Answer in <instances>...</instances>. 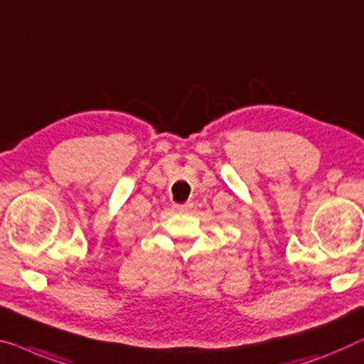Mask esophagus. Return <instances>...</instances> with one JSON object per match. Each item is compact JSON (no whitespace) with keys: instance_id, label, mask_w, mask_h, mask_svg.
Listing matches in <instances>:
<instances>
[{"instance_id":"obj_1","label":"esophagus","mask_w":364,"mask_h":364,"mask_svg":"<svg viewBox=\"0 0 364 364\" xmlns=\"http://www.w3.org/2000/svg\"><path fill=\"white\" fill-rule=\"evenodd\" d=\"M191 207H192L191 203H178V205H176V207H173V208H176L177 212H181V213H187L188 210H191Z\"/></svg>"}]
</instances>
